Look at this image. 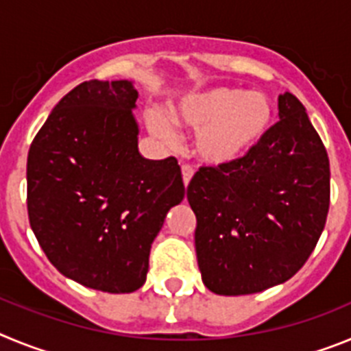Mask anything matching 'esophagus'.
Listing matches in <instances>:
<instances>
[{
	"instance_id": "1",
	"label": "esophagus",
	"mask_w": 351,
	"mask_h": 351,
	"mask_svg": "<svg viewBox=\"0 0 351 351\" xmlns=\"http://www.w3.org/2000/svg\"><path fill=\"white\" fill-rule=\"evenodd\" d=\"M181 170H182V181H184V186H188V184H190L191 178H193V173H195L193 167H190V165H182V167H181Z\"/></svg>"
}]
</instances>
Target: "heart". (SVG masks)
Listing matches in <instances>:
<instances>
[{"label":"heart","mask_w":351,"mask_h":351,"mask_svg":"<svg viewBox=\"0 0 351 351\" xmlns=\"http://www.w3.org/2000/svg\"><path fill=\"white\" fill-rule=\"evenodd\" d=\"M173 123L197 132L195 153L210 165H226L250 154L274 125V104L263 93L214 88L181 98L172 108ZM149 130L163 142L176 141V132L163 114L147 116Z\"/></svg>","instance_id":"obj_1"}]
</instances>
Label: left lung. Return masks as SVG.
Instances as JSON below:
<instances>
[{"instance_id":"obj_1","label":"left lung","mask_w":351,"mask_h":351,"mask_svg":"<svg viewBox=\"0 0 351 351\" xmlns=\"http://www.w3.org/2000/svg\"><path fill=\"white\" fill-rule=\"evenodd\" d=\"M280 121L250 154L202 167L188 186L197 216L202 281L218 295H247L288 281L315 250L330 202V167L320 135L291 93Z\"/></svg>"}]
</instances>
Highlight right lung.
<instances>
[{"label": "right lung", "mask_w": 351, "mask_h": 351, "mask_svg": "<svg viewBox=\"0 0 351 351\" xmlns=\"http://www.w3.org/2000/svg\"><path fill=\"white\" fill-rule=\"evenodd\" d=\"M130 80H88L56 105L27 154L29 225L49 262L93 290L145 283L149 251L184 198L173 156L138 153Z\"/></svg>", "instance_id": "1"}]
</instances>
